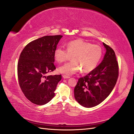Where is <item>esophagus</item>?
Wrapping results in <instances>:
<instances>
[{
  "instance_id": "1",
  "label": "esophagus",
  "mask_w": 134,
  "mask_h": 134,
  "mask_svg": "<svg viewBox=\"0 0 134 134\" xmlns=\"http://www.w3.org/2000/svg\"><path fill=\"white\" fill-rule=\"evenodd\" d=\"M63 77L64 79H68V78H70V77L69 76H67V75H63Z\"/></svg>"
}]
</instances>
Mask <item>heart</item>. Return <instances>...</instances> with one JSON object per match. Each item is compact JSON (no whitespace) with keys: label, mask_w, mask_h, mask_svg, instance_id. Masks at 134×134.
I'll return each instance as SVG.
<instances>
[{"label":"heart","mask_w":134,"mask_h":134,"mask_svg":"<svg viewBox=\"0 0 134 134\" xmlns=\"http://www.w3.org/2000/svg\"><path fill=\"white\" fill-rule=\"evenodd\" d=\"M102 55L101 47L81 39L71 41L67 44V50L58 47L54 57L58 62L62 63L72 57V61L58 68L59 72L71 75L81 70L82 72L89 73L97 67Z\"/></svg>","instance_id":"b5f03b06"}]
</instances>
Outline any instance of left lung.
I'll use <instances>...</instances> for the list:
<instances>
[{
    "instance_id": "8db88e82",
    "label": "left lung",
    "mask_w": 134,
    "mask_h": 134,
    "mask_svg": "<svg viewBox=\"0 0 134 134\" xmlns=\"http://www.w3.org/2000/svg\"><path fill=\"white\" fill-rule=\"evenodd\" d=\"M106 50L102 62L86 76L79 79L74 96L79 104L85 108L98 105L108 97L114 88L119 67L114 51L105 43Z\"/></svg>"
}]
</instances>
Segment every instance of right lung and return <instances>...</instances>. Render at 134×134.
<instances>
[{"mask_svg":"<svg viewBox=\"0 0 134 134\" xmlns=\"http://www.w3.org/2000/svg\"><path fill=\"white\" fill-rule=\"evenodd\" d=\"M61 35L46 36L29 43L20 54L18 76L26 98L38 105L47 104L55 96L61 75L46 76L56 69L54 53Z\"/></svg>","mask_w":134,"mask_h":134,"instance_id":"right-lung-1","label":"right lung"}]
</instances>
